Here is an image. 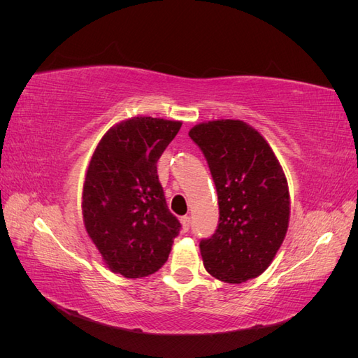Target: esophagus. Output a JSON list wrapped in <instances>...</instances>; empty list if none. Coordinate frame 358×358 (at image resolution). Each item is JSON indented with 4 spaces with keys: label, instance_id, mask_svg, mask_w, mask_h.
<instances>
[{
    "label": "esophagus",
    "instance_id": "obj_1",
    "mask_svg": "<svg viewBox=\"0 0 358 358\" xmlns=\"http://www.w3.org/2000/svg\"><path fill=\"white\" fill-rule=\"evenodd\" d=\"M180 224H182V230H183V231H188V230H189V225H191L189 216H182V218H180Z\"/></svg>",
    "mask_w": 358,
    "mask_h": 358
}]
</instances>
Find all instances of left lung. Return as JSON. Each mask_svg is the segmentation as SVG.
Listing matches in <instances>:
<instances>
[{
	"mask_svg": "<svg viewBox=\"0 0 358 358\" xmlns=\"http://www.w3.org/2000/svg\"><path fill=\"white\" fill-rule=\"evenodd\" d=\"M188 134L208 159L220 204L216 233L200 242L204 268L222 282H246L272 264L285 239V173L267 140L241 119L201 122Z\"/></svg>",
	"mask_w": 358,
	"mask_h": 358,
	"instance_id": "obj_1",
	"label": "left lung"
}]
</instances>
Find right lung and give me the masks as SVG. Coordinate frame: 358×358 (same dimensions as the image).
Here are the masks:
<instances>
[{
    "instance_id": "right-lung-1",
    "label": "right lung",
    "mask_w": 358,
    "mask_h": 358,
    "mask_svg": "<svg viewBox=\"0 0 358 358\" xmlns=\"http://www.w3.org/2000/svg\"><path fill=\"white\" fill-rule=\"evenodd\" d=\"M180 121L134 116L96 143L82 189L85 230L113 273L136 279L167 262L180 222L166 204L157 161Z\"/></svg>"
}]
</instances>
